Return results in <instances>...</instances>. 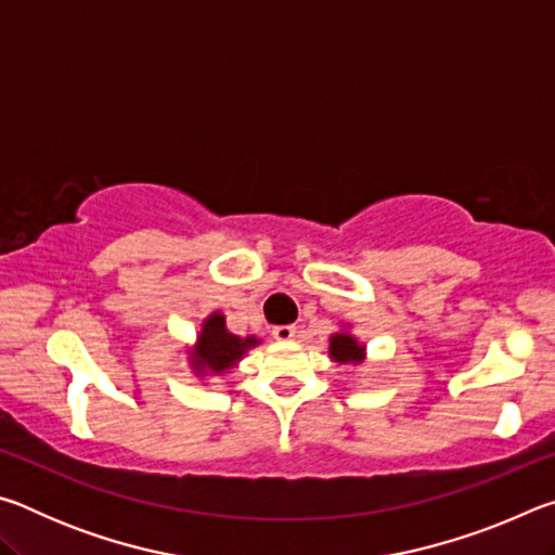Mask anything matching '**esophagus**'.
Masks as SVG:
<instances>
[{"mask_svg": "<svg viewBox=\"0 0 555 555\" xmlns=\"http://www.w3.org/2000/svg\"><path fill=\"white\" fill-rule=\"evenodd\" d=\"M271 335H274L281 343H288L296 337V325H274L271 327Z\"/></svg>", "mask_w": 555, "mask_h": 555, "instance_id": "1", "label": "esophagus"}]
</instances>
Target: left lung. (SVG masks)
Segmentation results:
<instances>
[{"mask_svg": "<svg viewBox=\"0 0 555 555\" xmlns=\"http://www.w3.org/2000/svg\"><path fill=\"white\" fill-rule=\"evenodd\" d=\"M331 354L337 362H357L362 360V347L357 345L354 337L340 333L331 337Z\"/></svg>", "mask_w": 555, "mask_h": 555, "instance_id": "8db88e82", "label": "left lung"}]
</instances>
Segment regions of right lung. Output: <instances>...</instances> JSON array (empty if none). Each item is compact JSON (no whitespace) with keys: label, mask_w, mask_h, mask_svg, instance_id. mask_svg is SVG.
I'll use <instances>...</instances> for the list:
<instances>
[{"label":"right lung","mask_w":555,"mask_h":555,"mask_svg":"<svg viewBox=\"0 0 555 555\" xmlns=\"http://www.w3.org/2000/svg\"><path fill=\"white\" fill-rule=\"evenodd\" d=\"M251 345H257L255 337H242L228 333L224 327V318L220 313L210 315L203 325V333L198 337V352H195V370H212L224 372L230 370L234 362L240 360L244 350H249Z\"/></svg>","instance_id":"obj_1"}]
</instances>
